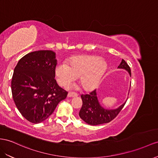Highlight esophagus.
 I'll use <instances>...</instances> for the list:
<instances>
[{
    "label": "esophagus",
    "instance_id": "1",
    "mask_svg": "<svg viewBox=\"0 0 158 158\" xmlns=\"http://www.w3.org/2000/svg\"><path fill=\"white\" fill-rule=\"evenodd\" d=\"M77 95H78L77 94H76V93H74V92H69L67 95L69 98H73V97H77Z\"/></svg>",
    "mask_w": 158,
    "mask_h": 158
}]
</instances>
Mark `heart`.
I'll return each instance as SVG.
<instances>
[{"label":"heart","mask_w":158,"mask_h":158,"mask_svg":"<svg viewBox=\"0 0 158 158\" xmlns=\"http://www.w3.org/2000/svg\"><path fill=\"white\" fill-rule=\"evenodd\" d=\"M107 67L103 59L95 56H79L73 58L69 64L58 62L55 68L56 78L63 86H66L78 75L85 89H92L98 85Z\"/></svg>","instance_id":"b5f03b06"}]
</instances>
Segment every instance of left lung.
Segmentation results:
<instances>
[{
	"label": "left lung",
	"instance_id": "left-lung-1",
	"mask_svg": "<svg viewBox=\"0 0 158 158\" xmlns=\"http://www.w3.org/2000/svg\"><path fill=\"white\" fill-rule=\"evenodd\" d=\"M118 68L124 69L128 71L130 76L131 75L130 67L123 59L121 60ZM81 97L82 99L83 105L79 115L85 122L91 125H97L110 122L116 118L126 103L125 102L115 110H109L104 109L100 105L98 97H97L96 89L89 93V94L81 95Z\"/></svg>",
	"mask_w": 158,
	"mask_h": 158
}]
</instances>
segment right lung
Listing matches in <instances>:
<instances>
[{
	"label": "right lung",
	"mask_w": 158,
	"mask_h": 158,
	"mask_svg": "<svg viewBox=\"0 0 158 158\" xmlns=\"http://www.w3.org/2000/svg\"><path fill=\"white\" fill-rule=\"evenodd\" d=\"M55 52L42 50L29 52L14 69L11 91L15 103L27 120L39 123L47 119L68 92L55 80Z\"/></svg>",
	"instance_id": "right-lung-1"
}]
</instances>
